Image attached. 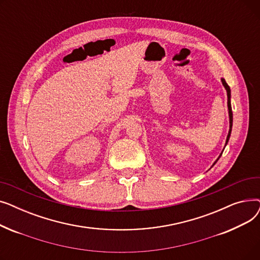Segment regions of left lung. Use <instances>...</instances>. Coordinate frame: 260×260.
<instances>
[{
  "mask_svg": "<svg viewBox=\"0 0 260 260\" xmlns=\"http://www.w3.org/2000/svg\"><path fill=\"white\" fill-rule=\"evenodd\" d=\"M221 82L222 84L224 86V88L226 89V93H228V107H229V116H230V131H229V134H228V137H226V141H225V144L229 142V139H230V136H231V132H232V125H233V113H232V106H231V89H230V86L228 85V83L225 82L224 79H221ZM221 156V154H220ZM220 156L218 157V159L220 158ZM218 159L215 161V163L218 161ZM214 163V165H215Z\"/></svg>",
  "mask_w": 260,
  "mask_h": 260,
  "instance_id": "left-lung-1",
  "label": "left lung"
}]
</instances>
